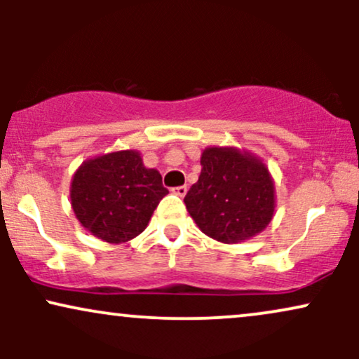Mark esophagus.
I'll list each match as a JSON object with an SVG mask.
<instances>
[{"label":"esophagus","instance_id":"esophagus-1","mask_svg":"<svg viewBox=\"0 0 359 359\" xmlns=\"http://www.w3.org/2000/svg\"><path fill=\"white\" fill-rule=\"evenodd\" d=\"M187 185H180V187H174V189H172V192H174V194H177V196H179V197H184L185 196V194H187Z\"/></svg>","mask_w":359,"mask_h":359}]
</instances>
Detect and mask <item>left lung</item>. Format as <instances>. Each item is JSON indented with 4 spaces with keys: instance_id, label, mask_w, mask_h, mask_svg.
I'll return each mask as SVG.
<instances>
[{
    "instance_id": "8db88e82",
    "label": "left lung",
    "mask_w": 359,
    "mask_h": 359,
    "mask_svg": "<svg viewBox=\"0 0 359 359\" xmlns=\"http://www.w3.org/2000/svg\"><path fill=\"white\" fill-rule=\"evenodd\" d=\"M199 180L184 197L199 229L234 245L257 236L275 214V184L259 156L234 147H208Z\"/></svg>"
}]
</instances>
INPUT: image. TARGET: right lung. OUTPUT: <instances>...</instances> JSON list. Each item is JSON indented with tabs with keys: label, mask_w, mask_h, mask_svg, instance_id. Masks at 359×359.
I'll return each instance as SVG.
<instances>
[{
	"label": "right lung",
	"mask_w": 359,
	"mask_h": 359,
	"mask_svg": "<svg viewBox=\"0 0 359 359\" xmlns=\"http://www.w3.org/2000/svg\"><path fill=\"white\" fill-rule=\"evenodd\" d=\"M167 194L160 172L143 165L140 151L119 150L81 163L71 182V205L86 231L119 245L145 231Z\"/></svg>",
	"instance_id": "add662e5"
}]
</instances>
